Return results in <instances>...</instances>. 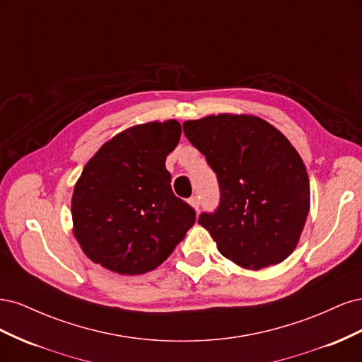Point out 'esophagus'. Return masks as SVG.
<instances>
[{
  "instance_id": "34e87169",
  "label": "esophagus",
  "mask_w": 362,
  "mask_h": 362,
  "mask_svg": "<svg viewBox=\"0 0 362 362\" xmlns=\"http://www.w3.org/2000/svg\"><path fill=\"white\" fill-rule=\"evenodd\" d=\"M189 204L194 208V210L196 211H198L199 210V206H201V201H199V198H198V196H192V198L189 199Z\"/></svg>"
}]
</instances>
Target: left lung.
Listing matches in <instances>:
<instances>
[{
  "label": "left lung",
  "mask_w": 362,
  "mask_h": 362,
  "mask_svg": "<svg viewBox=\"0 0 362 362\" xmlns=\"http://www.w3.org/2000/svg\"><path fill=\"white\" fill-rule=\"evenodd\" d=\"M182 128L217 175L221 204L198 222L218 252L247 270L286 259L310 211L308 173L288 139L250 115H211Z\"/></svg>",
  "instance_id": "8db88e82"
}]
</instances>
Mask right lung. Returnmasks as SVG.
Segmentation results:
<instances>
[{
	"label": "right lung",
	"mask_w": 362,
	"mask_h": 362,
	"mask_svg": "<svg viewBox=\"0 0 362 362\" xmlns=\"http://www.w3.org/2000/svg\"><path fill=\"white\" fill-rule=\"evenodd\" d=\"M175 119L131 127L87 161L72 194L74 235L96 264L119 275L158 267L194 223L170 187L166 157L177 148Z\"/></svg>",
	"instance_id": "right-lung-1"
}]
</instances>
